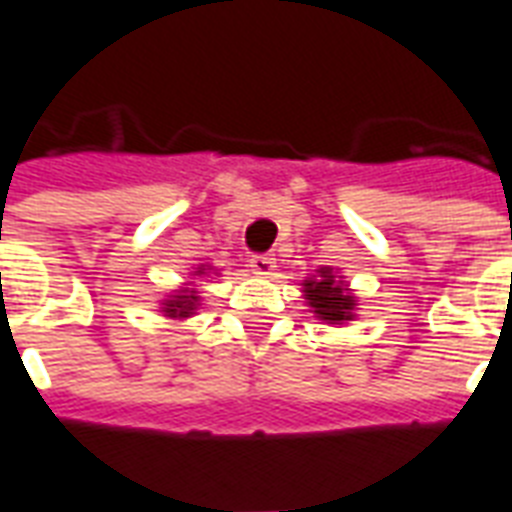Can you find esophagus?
<instances>
[{"label": "esophagus", "instance_id": "obj_1", "mask_svg": "<svg viewBox=\"0 0 512 512\" xmlns=\"http://www.w3.org/2000/svg\"><path fill=\"white\" fill-rule=\"evenodd\" d=\"M249 271L257 273V276H263V279H268V276H273V271H276V257L252 255L249 257Z\"/></svg>", "mask_w": 512, "mask_h": 512}]
</instances>
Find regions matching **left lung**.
<instances>
[{
  "mask_svg": "<svg viewBox=\"0 0 512 512\" xmlns=\"http://www.w3.org/2000/svg\"><path fill=\"white\" fill-rule=\"evenodd\" d=\"M303 297L313 316L329 327L356 319V295L345 276H337L335 268H319L316 276L303 279Z\"/></svg>",
  "mask_w": 512,
  "mask_h": 512,
  "instance_id": "obj_1",
  "label": "left lung"
}]
</instances>
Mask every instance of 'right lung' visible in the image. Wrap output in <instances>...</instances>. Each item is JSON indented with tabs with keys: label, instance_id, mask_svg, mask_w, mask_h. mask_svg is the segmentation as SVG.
Returning <instances> with one entry per match:
<instances>
[{
	"label": "right lung",
	"instance_id": "right-lung-1",
	"mask_svg": "<svg viewBox=\"0 0 512 512\" xmlns=\"http://www.w3.org/2000/svg\"><path fill=\"white\" fill-rule=\"evenodd\" d=\"M209 273H215L217 271L212 268V265H199L196 271L191 273V276H209ZM159 305H162V313L167 316V319L172 321H188L193 316V313L199 311V305H201V297H199V289H196V284L193 281H188V284H183V287H177L172 289L170 295L164 297V300H159Z\"/></svg>",
	"mask_w": 512,
	"mask_h": 512
}]
</instances>
